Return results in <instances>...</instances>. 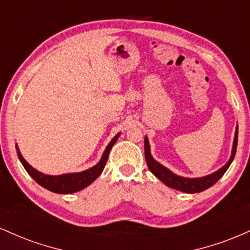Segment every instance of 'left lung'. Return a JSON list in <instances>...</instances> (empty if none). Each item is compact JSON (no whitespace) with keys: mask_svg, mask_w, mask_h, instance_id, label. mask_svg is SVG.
Here are the masks:
<instances>
[{"mask_svg":"<svg viewBox=\"0 0 250 250\" xmlns=\"http://www.w3.org/2000/svg\"><path fill=\"white\" fill-rule=\"evenodd\" d=\"M237 126L236 131H235V137H234V144H232V150H231V156L229 158L228 163H227L224 167H221L220 170L215 171L214 173L208 176H204V177L200 178H186L182 177V176H177L167 169L165 167H163L162 164H159L158 162L155 161L151 156L150 152V144H148L147 137H145L144 140V148H145V159H146V164L148 167V170L156 176L157 178L161 179L165 186L169 188H172V189L179 190V191H183L187 193H195V192H201L203 190H207L208 188L214 186L216 182L218 181L222 176L224 175L228 167H230L232 159H234L235 153H236V147H237Z\"/></svg>","mask_w":250,"mask_h":250,"instance_id":"left-lung-1","label":"left lung"}]
</instances>
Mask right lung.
Instances as JSON below:
<instances>
[{
	"instance_id": "add662e5",
	"label": "right lung",
	"mask_w": 250,
	"mask_h": 250,
	"mask_svg": "<svg viewBox=\"0 0 250 250\" xmlns=\"http://www.w3.org/2000/svg\"><path fill=\"white\" fill-rule=\"evenodd\" d=\"M120 136V133H118L116 137H113V139L111 140L110 144L107 145V147L104 151L102 159L98 163L97 165H94L91 169L81 171V172H75V173H64V175H59V176H49L44 175V173L40 172V171L35 170L34 167H30L29 164L26 162V159L23 158L21 155V152L19 151L18 145H16V150H18V156L20 162L22 163L23 167L26 171L34 178L36 183L40 184L41 187L46 188L47 190L52 192L57 193H73L80 191V190L85 189L86 187H88L89 184L93 183V182L102 175L104 167H105L106 162H107L108 153H110L112 146L114 145V143L117 142L118 137Z\"/></svg>"
}]
</instances>
